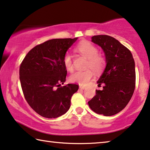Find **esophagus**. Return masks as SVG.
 Segmentation results:
<instances>
[{
  "mask_svg": "<svg viewBox=\"0 0 150 150\" xmlns=\"http://www.w3.org/2000/svg\"><path fill=\"white\" fill-rule=\"evenodd\" d=\"M79 89H86V87H85V86H79Z\"/></svg>",
  "mask_w": 150,
  "mask_h": 150,
  "instance_id": "obj_1",
  "label": "esophagus"
}]
</instances>
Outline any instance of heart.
<instances>
[{"mask_svg":"<svg viewBox=\"0 0 150 150\" xmlns=\"http://www.w3.org/2000/svg\"><path fill=\"white\" fill-rule=\"evenodd\" d=\"M77 51L88 59L86 67L89 69L77 71L70 76L69 79L71 82L77 83L80 86H86L93 77V72L91 70L96 73L101 72L104 67L105 61L103 57L98 54L97 47L89 42H83L79 44L77 47ZM63 63L68 71H72L73 70L72 57L69 53L64 54Z\"/></svg>","mask_w":150,"mask_h":150,"instance_id":"obj_1","label":"heart"}]
</instances>
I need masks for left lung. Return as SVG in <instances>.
Returning a JSON list of instances; mask_svg holds the SVG:
<instances>
[{
  "mask_svg": "<svg viewBox=\"0 0 150 150\" xmlns=\"http://www.w3.org/2000/svg\"><path fill=\"white\" fill-rule=\"evenodd\" d=\"M91 42L103 50L106 67L97 81L104 85L102 90H96V96L88 102L96 113L112 116L127 106L135 87V61L131 51L116 40L107 35L91 37Z\"/></svg>",
  "mask_w": 150,
  "mask_h": 150,
  "instance_id": "obj_1",
  "label": "left lung"
}]
</instances>
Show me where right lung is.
<instances>
[{
    "instance_id": "right-lung-1",
    "label": "right lung",
    "mask_w": 150,
    "mask_h": 150,
    "mask_svg": "<svg viewBox=\"0 0 150 150\" xmlns=\"http://www.w3.org/2000/svg\"><path fill=\"white\" fill-rule=\"evenodd\" d=\"M77 38L48 40L33 48L21 62L19 79L24 96L42 117L52 118L65 114L79 89L77 84L62 86L67 73L63 57Z\"/></svg>"
}]
</instances>
